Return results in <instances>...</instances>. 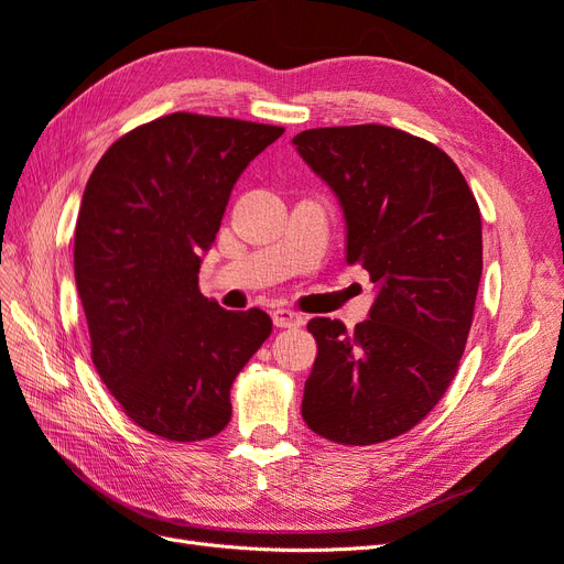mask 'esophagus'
I'll return each mask as SVG.
<instances>
[{
    "label": "esophagus",
    "mask_w": 564,
    "mask_h": 564,
    "mask_svg": "<svg viewBox=\"0 0 564 564\" xmlns=\"http://www.w3.org/2000/svg\"><path fill=\"white\" fill-rule=\"evenodd\" d=\"M272 322H275V327L286 329V327H301L303 317L299 313H294V311L278 308V311H272Z\"/></svg>",
    "instance_id": "1"
}]
</instances>
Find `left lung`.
Here are the masks:
<instances>
[{
	"label": "left lung",
	"mask_w": 564,
	"mask_h": 564,
	"mask_svg": "<svg viewBox=\"0 0 564 564\" xmlns=\"http://www.w3.org/2000/svg\"><path fill=\"white\" fill-rule=\"evenodd\" d=\"M338 197L346 259L377 284L369 319L308 322L317 357L308 429L338 445L406 433L456 377L482 278V220L447 152L383 124L308 129L292 141Z\"/></svg>",
	"instance_id": "left-lung-1"
}]
</instances>
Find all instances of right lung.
<instances>
[{
    "label": "right lung",
    "instance_id": "1",
    "mask_svg": "<svg viewBox=\"0 0 564 564\" xmlns=\"http://www.w3.org/2000/svg\"><path fill=\"white\" fill-rule=\"evenodd\" d=\"M282 127L174 112L115 141L84 187L75 282L91 360L124 414L152 435L197 442L232 416L230 388L272 319L199 292L228 199Z\"/></svg>",
    "mask_w": 564,
    "mask_h": 564
}]
</instances>
